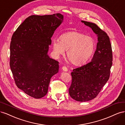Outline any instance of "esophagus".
Listing matches in <instances>:
<instances>
[{
  "label": "esophagus",
  "mask_w": 125,
  "mask_h": 125,
  "mask_svg": "<svg viewBox=\"0 0 125 125\" xmlns=\"http://www.w3.org/2000/svg\"><path fill=\"white\" fill-rule=\"evenodd\" d=\"M62 70L63 71H65V72H67L68 71V69L67 68V67L64 66V67H62Z\"/></svg>",
  "instance_id": "obj_1"
}]
</instances>
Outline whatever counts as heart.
Listing matches in <instances>:
<instances>
[{
    "label": "heart",
    "instance_id": "heart-1",
    "mask_svg": "<svg viewBox=\"0 0 125 125\" xmlns=\"http://www.w3.org/2000/svg\"><path fill=\"white\" fill-rule=\"evenodd\" d=\"M95 47V41L92 37L77 31L64 33L60 36V40L52 41L55 55H63L67 50V58L75 66L82 65L88 61Z\"/></svg>",
    "mask_w": 125,
    "mask_h": 125
}]
</instances>
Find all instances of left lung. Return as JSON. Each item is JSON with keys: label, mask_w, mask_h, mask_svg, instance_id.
Instances as JSON below:
<instances>
[{"label": "left lung", "mask_w": 125, "mask_h": 125, "mask_svg": "<svg viewBox=\"0 0 125 125\" xmlns=\"http://www.w3.org/2000/svg\"><path fill=\"white\" fill-rule=\"evenodd\" d=\"M96 34L98 42L91 62L74 69L71 73V84L69 93L79 102H86L96 97L108 80L112 66V50L107 34L96 24L81 21Z\"/></svg>", "instance_id": "obj_1"}]
</instances>
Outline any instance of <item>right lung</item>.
<instances>
[{"label":"right lung","mask_w":125,"mask_h":125,"mask_svg":"<svg viewBox=\"0 0 125 125\" xmlns=\"http://www.w3.org/2000/svg\"><path fill=\"white\" fill-rule=\"evenodd\" d=\"M63 20L60 13L33 15L13 33L10 66L18 88L35 99L46 95L51 78L59 71V62L48 55L51 38Z\"/></svg>","instance_id":"1"}]
</instances>
